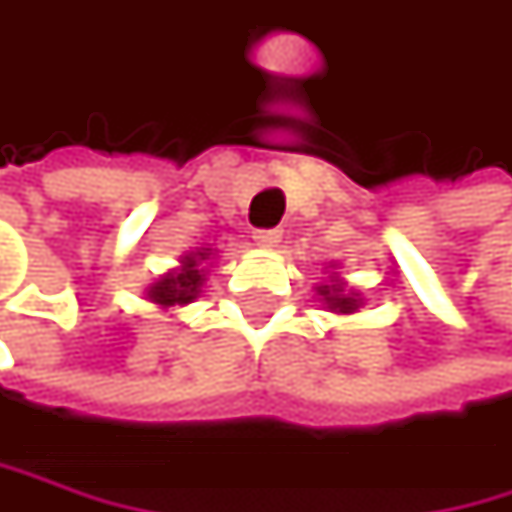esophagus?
Instances as JSON below:
<instances>
[{"label":"esophagus","instance_id":"34e87169","mask_svg":"<svg viewBox=\"0 0 512 512\" xmlns=\"http://www.w3.org/2000/svg\"><path fill=\"white\" fill-rule=\"evenodd\" d=\"M252 237H255L257 246H263V249H272V246L281 243V231L278 228H257Z\"/></svg>","mask_w":512,"mask_h":512}]
</instances>
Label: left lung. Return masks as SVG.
<instances>
[{
  "mask_svg": "<svg viewBox=\"0 0 512 512\" xmlns=\"http://www.w3.org/2000/svg\"><path fill=\"white\" fill-rule=\"evenodd\" d=\"M316 293L322 296V302L328 304L331 310H337V313H354L360 307L357 293H346V284L337 275H331V284L316 287Z\"/></svg>",
  "mask_w": 512,
  "mask_h": 512,
  "instance_id": "1",
  "label": "left lung"
}]
</instances>
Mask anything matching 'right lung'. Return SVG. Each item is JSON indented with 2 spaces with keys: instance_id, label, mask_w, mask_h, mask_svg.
Masks as SVG:
<instances>
[{
  "instance_id": "right-lung-1",
  "label": "right lung",
  "mask_w": 512,
  "mask_h": 512,
  "mask_svg": "<svg viewBox=\"0 0 512 512\" xmlns=\"http://www.w3.org/2000/svg\"><path fill=\"white\" fill-rule=\"evenodd\" d=\"M208 255L210 252L205 249V252H193V255L181 257V266L178 269L161 275L146 290L149 302L161 304V307H175V304L181 307V304H190L193 299H199L202 284H205V269H199V266H202V260Z\"/></svg>"
}]
</instances>
